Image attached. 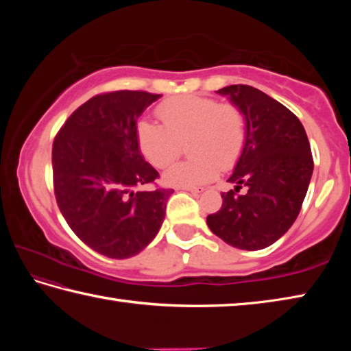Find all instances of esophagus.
<instances>
[{
    "label": "esophagus",
    "instance_id": "1",
    "mask_svg": "<svg viewBox=\"0 0 351 351\" xmlns=\"http://www.w3.org/2000/svg\"><path fill=\"white\" fill-rule=\"evenodd\" d=\"M182 190H187V192H192V193H199L201 190L199 189H192V187H181Z\"/></svg>",
    "mask_w": 351,
    "mask_h": 351
}]
</instances>
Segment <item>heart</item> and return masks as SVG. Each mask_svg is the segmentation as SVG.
<instances>
[{"mask_svg":"<svg viewBox=\"0 0 351 351\" xmlns=\"http://www.w3.org/2000/svg\"><path fill=\"white\" fill-rule=\"evenodd\" d=\"M162 123L142 121L138 125V145L142 154L158 169L167 167L192 139L189 152L195 156L165 171V182L176 187L197 189L215 180L223 170L232 169L245 150L246 116L239 105L203 96L170 99L158 106Z\"/></svg>","mask_w":351,"mask_h":351,"instance_id":"heart-1","label":"heart"}]
</instances>
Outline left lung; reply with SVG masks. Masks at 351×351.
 <instances>
[{"instance_id": "8db88e82", "label": "left lung", "mask_w": 351, "mask_h": 351, "mask_svg": "<svg viewBox=\"0 0 351 351\" xmlns=\"http://www.w3.org/2000/svg\"><path fill=\"white\" fill-rule=\"evenodd\" d=\"M246 116L247 139L223 192L221 209L207 226L228 245L258 251L276 243L293 226L313 175V154L305 128L293 111L249 85L218 90ZM246 188L240 195L238 192Z\"/></svg>"}]
</instances>
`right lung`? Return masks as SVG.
Wrapping results in <instances>:
<instances>
[{"mask_svg":"<svg viewBox=\"0 0 351 351\" xmlns=\"http://www.w3.org/2000/svg\"><path fill=\"white\" fill-rule=\"evenodd\" d=\"M161 94L111 91L80 105L56 134L52 180L73 232L110 258H128L156 237L173 190L141 154L138 119Z\"/></svg>","mask_w":351,"mask_h":351,"instance_id":"obj_1","label":"right lung"}]
</instances>
